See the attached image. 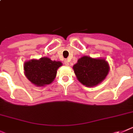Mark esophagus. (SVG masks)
Masks as SVG:
<instances>
[{"instance_id":"34e87169","label":"esophagus","mask_w":133,"mask_h":133,"mask_svg":"<svg viewBox=\"0 0 133 133\" xmlns=\"http://www.w3.org/2000/svg\"><path fill=\"white\" fill-rule=\"evenodd\" d=\"M64 64H65L66 66H69V60H64Z\"/></svg>"}]
</instances>
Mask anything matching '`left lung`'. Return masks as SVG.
<instances>
[{
  "label": "left lung",
  "instance_id": "8db88e82",
  "mask_svg": "<svg viewBox=\"0 0 133 133\" xmlns=\"http://www.w3.org/2000/svg\"><path fill=\"white\" fill-rule=\"evenodd\" d=\"M77 79L85 86L92 87L100 84L109 73V64L104 59L83 56L73 66Z\"/></svg>",
  "mask_w": 133,
  "mask_h": 133
}]
</instances>
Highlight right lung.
<instances>
[{
    "label": "right lung",
    "mask_w": 133,
    "mask_h": 133,
    "mask_svg": "<svg viewBox=\"0 0 133 133\" xmlns=\"http://www.w3.org/2000/svg\"><path fill=\"white\" fill-rule=\"evenodd\" d=\"M62 66L60 62L52 61L48 58L31 60L24 64L26 77L35 85L43 86L51 84L56 75L57 69Z\"/></svg>",
    "instance_id": "right-lung-1"
}]
</instances>
